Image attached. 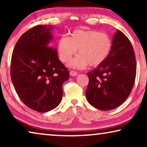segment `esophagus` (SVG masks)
Listing matches in <instances>:
<instances>
[{
    "label": "esophagus",
    "mask_w": 147,
    "mask_h": 147,
    "mask_svg": "<svg viewBox=\"0 0 147 147\" xmlns=\"http://www.w3.org/2000/svg\"><path fill=\"white\" fill-rule=\"evenodd\" d=\"M69 74H70V76H76L78 75V73L76 71H73V70H72V71H70Z\"/></svg>",
    "instance_id": "esophagus-1"
}]
</instances>
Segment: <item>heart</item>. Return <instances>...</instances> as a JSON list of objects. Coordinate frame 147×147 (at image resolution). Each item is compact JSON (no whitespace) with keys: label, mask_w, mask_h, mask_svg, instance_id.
Wrapping results in <instances>:
<instances>
[{"label":"heart","mask_w":147,"mask_h":147,"mask_svg":"<svg viewBox=\"0 0 147 147\" xmlns=\"http://www.w3.org/2000/svg\"><path fill=\"white\" fill-rule=\"evenodd\" d=\"M112 42L108 34L93 30H74L69 37L60 38L57 49L60 61L67 63L75 55L77 57L69 63L71 67L84 69L89 65L97 67L109 56Z\"/></svg>","instance_id":"obj_1"}]
</instances>
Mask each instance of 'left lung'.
Segmentation results:
<instances>
[{
	"label": "left lung",
	"instance_id": "1",
	"mask_svg": "<svg viewBox=\"0 0 147 147\" xmlns=\"http://www.w3.org/2000/svg\"><path fill=\"white\" fill-rule=\"evenodd\" d=\"M136 74L135 54L128 37L118 30L105 61L88 73L86 96L98 109L110 110L124 103L131 92Z\"/></svg>",
	"mask_w": 147,
	"mask_h": 147
}]
</instances>
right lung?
Returning a JSON list of instances; mask_svg holds the SVG:
<instances>
[{"label":"right lung","instance_id":"right-lung-1","mask_svg":"<svg viewBox=\"0 0 147 147\" xmlns=\"http://www.w3.org/2000/svg\"><path fill=\"white\" fill-rule=\"evenodd\" d=\"M51 27L36 25L21 36L11 57V77L15 90L27 107L39 112L54 109L62 99L67 68L50 43Z\"/></svg>","mask_w":147,"mask_h":147}]
</instances>
